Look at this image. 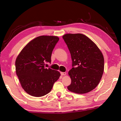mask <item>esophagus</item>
<instances>
[{
  "label": "esophagus",
  "instance_id": "34e87169",
  "mask_svg": "<svg viewBox=\"0 0 121 121\" xmlns=\"http://www.w3.org/2000/svg\"><path fill=\"white\" fill-rule=\"evenodd\" d=\"M61 75H62V76L65 75H66V73L65 72H61Z\"/></svg>",
  "mask_w": 121,
  "mask_h": 121
}]
</instances>
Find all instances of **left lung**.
<instances>
[{
	"label": "left lung",
	"mask_w": 121,
	"mask_h": 121,
	"mask_svg": "<svg viewBox=\"0 0 121 121\" xmlns=\"http://www.w3.org/2000/svg\"><path fill=\"white\" fill-rule=\"evenodd\" d=\"M70 51L72 68L69 75L71 83L69 91L85 94L95 89L104 71V58L92 41L82 34H66L62 36Z\"/></svg>",
	"instance_id": "1"
}]
</instances>
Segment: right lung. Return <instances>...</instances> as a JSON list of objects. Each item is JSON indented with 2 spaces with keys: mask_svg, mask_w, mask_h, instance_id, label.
Returning <instances> with one entry per match:
<instances>
[{
  "mask_svg": "<svg viewBox=\"0 0 121 121\" xmlns=\"http://www.w3.org/2000/svg\"><path fill=\"white\" fill-rule=\"evenodd\" d=\"M59 38L40 36L25 46L15 61V70L21 86L28 94L42 97L48 94L60 76L59 72L46 68Z\"/></svg>",
  "mask_w": 121,
  "mask_h": 121,
  "instance_id": "1",
  "label": "right lung"
}]
</instances>
